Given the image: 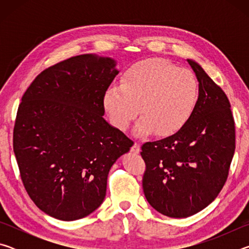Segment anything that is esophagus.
<instances>
[{
  "mask_svg": "<svg viewBox=\"0 0 249 249\" xmlns=\"http://www.w3.org/2000/svg\"><path fill=\"white\" fill-rule=\"evenodd\" d=\"M133 151V153H135V154H138L141 151V146H140V144H138V142H134V145L132 146V149H130Z\"/></svg>",
  "mask_w": 249,
  "mask_h": 249,
  "instance_id": "34e87169",
  "label": "esophagus"
}]
</instances>
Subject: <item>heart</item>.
<instances>
[{
    "mask_svg": "<svg viewBox=\"0 0 249 249\" xmlns=\"http://www.w3.org/2000/svg\"><path fill=\"white\" fill-rule=\"evenodd\" d=\"M199 101V81L192 71L160 58L138 61L125 71L120 84L105 91L103 104L112 124L126 129L142 114L135 134L167 136L190 120ZM140 108L138 109V107Z\"/></svg>",
    "mask_w": 249,
    "mask_h": 249,
    "instance_id": "obj_1",
    "label": "heart"
}]
</instances>
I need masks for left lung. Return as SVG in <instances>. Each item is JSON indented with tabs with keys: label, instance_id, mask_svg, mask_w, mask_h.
I'll return each instance as SVG.
<instances>
[{
	"label": "left lung",
	"instance_id": "obj_1",
	"mask_svg": "<svg viewBox=\"0 0 249 249\" xmlns=\"http://www.w3.org/2000/svg\"><path fill=\"white\" fill-rule=\"evenodd\" d=\"M199 81V101L187 123L163 140L145 142L142 189L148 203L169 217H188L217 196L235 151L231 104L202 67L188 59Z\"/></svg>",
	"mask_w": 249,
	"mask_h": 249
}]
</instances>
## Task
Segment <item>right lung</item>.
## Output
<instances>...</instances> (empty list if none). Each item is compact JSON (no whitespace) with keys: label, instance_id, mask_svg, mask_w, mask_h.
I'll use <instances>...</instances> for the list:
<instances>
[{"label":"right lung","instance_id":"add662e5","mask_svg":"<svg viewBox=\"0 0 249 249\" xmlns=\"http://www.w3.org/2000/svg\"><path fill=\"white\" fill-rule=\"evenodd\" d=\"M115 65L89 53L58 62L37 75L18 107L13 149L20 178L37 208L58 220L98 209L109 169L134 145L103 117Z\"/></svg>","mask_w":249,"mask_h":249}]
</instances>
